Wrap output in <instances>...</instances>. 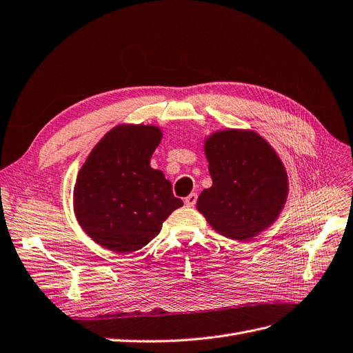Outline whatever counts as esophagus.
I'll return each mask as SVG.
<instances>
[{
  "label": "esophagus",
  "instance_id": "1",
  "mask_svg": "<svg viewBox=\"0 0 353 353\" xmlns=\"http://www.w3.org/2000/svg\"><path fill=\"white\" fill-rule=\"evenodd\" d=\"M185 205L188 206V208H193L194 205H196V201H197V194L196 193H191L190 196H187L185 197Z\"/></svg>",
  "mask_w": 353,
  "mask_h": 353
}]
</instances>
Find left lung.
<instances>
[{"label":"left lung","instance_id":"obj_1","mask_svg":"<svg viewBox=\"0 0 353 353\" xmlns=\"http://www.w3.org/2000/svg\"><path fill=\"white\" fill-rule=\"evenodd\" d=\"M212 187L197 210L221 236L248 241L279 219L288 196V176L274 147L253 130L225 128L205 138Z\"/></svg>","mask_w":353,"mask_h":353}]
</instances>
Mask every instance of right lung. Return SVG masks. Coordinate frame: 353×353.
Wrapping results in <instances>:
<instances>
[{"instance_id": "add662e5", "label": "right lung", "mask_w": 353, "mask_h": 353, "mask_svg": "<svg viewBox=\"0 0 353 353\" xmlns=\"http://www.w3.org/2000/svg\"><path fill=\"white\" fill-rule=\"evenodd\" d=\"M157 125L121 123L105 132L79 169L73 212L87 236L110 252L143 249L184 205L150 159L162 141Z\"/></svg>"}]
</instances>
